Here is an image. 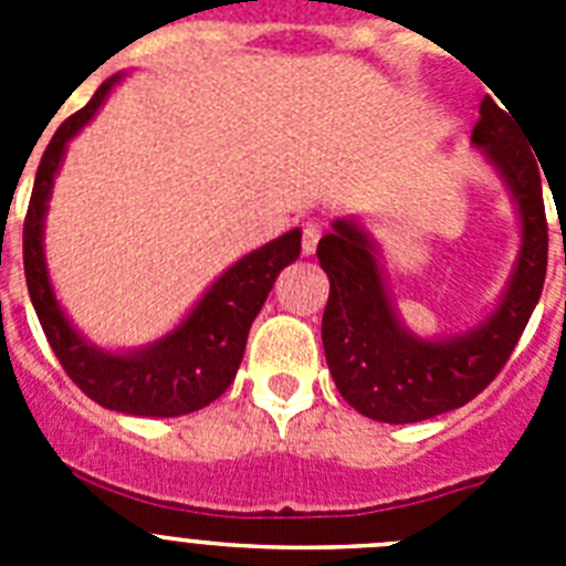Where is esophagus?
<instances>
[{"label": "esophagus", "instance_id": "obj_1", "mask_svg": "<svg viewBox=\"0 0 566 566\" xmlns=\"http://www.w3.org/2000/svg\"><path fill=\"white\" fill-rule=\"evenodd\" d=\"M317 240H319V227L317 223H306L303 227V243H300V249H303V254H314V249H317Z\"/></svg>", "mask_w": 566, "mask_h": 566}]
</instances>
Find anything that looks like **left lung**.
<instances>
[{
	"label": "left lung",
	"instance_id": "left-lung-1",
	"mask_svg": "<svg viewBox=\"0 0 566 566\" xmlns=\"http://www.w3.org/2000/svg\"><path fill=\"white\" fill-rule=\"evenodd\" d=\"M527 135L490 96L482 98L470 142L507 184L522 214V252L502 303L484 323L451 339H419L399 323L385 289L377 243L357 221H334L317 258L328 274L323 348L337 391L363 417L408 424L462 408L502 371L536 308L547 274L538 155Z\"/></svg>",
	"mask_w": 566,
	"mask_h": 566
}]
</instances>
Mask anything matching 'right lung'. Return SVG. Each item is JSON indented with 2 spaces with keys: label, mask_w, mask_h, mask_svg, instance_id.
Returning a JSON list of instances; mask_svg holds the SVG:
<instances>
[{
  "label": "right lung",
  "mask_w": 566,
  "mask_h": 566,
  "mask_svg": "<svg viewBox=\"0 0 566 566\" xmlns=\"http://www.w3.org/2000/svg\"><path fill=\"white\" fill-rule=\"evenodd\" d=\"M118 78H107L96 96L56 129L44 149L24 214V280L50 348L93 402L133 417H181L214 402L232 385L254 317L277 274L297 260L300 229L240 258L214 280L181 326L158 343L129 354H109L87 343L70 326L50 286L42 247L44 212L67 142L98 113Z\"/></svg>",
  "instance_id": "1"
}]
</instances>
